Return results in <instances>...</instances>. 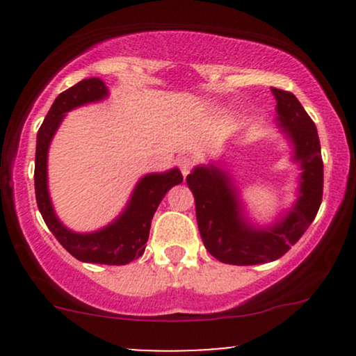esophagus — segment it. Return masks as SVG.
Masks as SVG:
<instances>
[{
  "mask_svg": "<svg viewBox=\"0 0 356 356\" xmlns=\"http://www.w3.org/2000/svg\"><path fill=\"white\" fill-rule=\"evenodd\" d=\"M177 165L179 169H181L184 177H186V175L192 170V167H194V159L189 157V155H184V157H181L177 161Z\"/></svg>",
  "mask_w": 356,
  "mask_h": 356,
  "instance_id": "34e87169",
  "label": "esophagus"
}]
</instances>
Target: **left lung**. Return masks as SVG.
Here are the masks:
<instances>
[{
  "label": "left lung",
  "instance_id": "left-lung-1",
  "mask_svg": "<svg viewBox=\"0 0 356 356\" xmlns=\"http://www.w3.org/2000/svg\"><path fill=\"white\" fill-rule=\"evenodd\" d=\"M273 93L280 124L295 144V161L303 169L301 195L288 218L266 231H257L241 218L238 194L222 169L197 167L186 177L195 199L204 246L220 263L252 266L280 259L300 241L320 209L323 159L316 127L291 92L273 88Z\"/></svg>",
  "mask_w": 356,
  "mask_h": 356
}]
</instances>
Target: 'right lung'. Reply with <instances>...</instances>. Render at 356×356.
<instances>
[{"label":"right lung","mask_w":356,"mask_h":356,"mask_svg":"<svg viewBox=\"0 0 356 356\" xmlns=\"http://www.w3.org/2000/svg\"><path fill=\"white\" fill-rule=\"evenodd\" d=\"M105 95H107V87L104 81L99 79H87L61 92L53 102L50 112L44 117L36 136L35 194L44 224L73 257L83 263L122 266L144 254L155 211L167 191L175 184L182 182V174L179 172V169H172L165 174L145 175L137 184L124 214L102 231L92 232V234H75L56 219L47 189L48 145H50L53 134L58 129L61 118L68 110L88 104V102L100 100Z\"/></svg>","instance_id":"add662e5"}]
</instances>
